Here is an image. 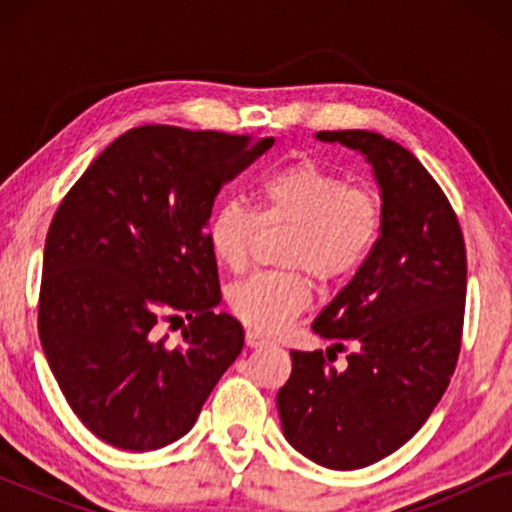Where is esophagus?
<instances>
[{
  "label": "esophagus",
  "instance_id": "1",
  "mask_svg": "<svg viewBox=\"0 0 512 512\" xmlns=\"http://www.w3.org/2000/svg\"><path fill=\"white\" fill-rule=\"evenodd\" d=\"M244 340H247V347H251V349L268 345V340H265L263 335H258L256 331H247V335H244Z\"/></svg>",
  "mask_w": 512,
  "mask_h": 512
}]
</instances>
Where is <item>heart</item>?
Returning <instances> with one entry per match:
<instances>
[{"mask_svg": "<svg viewBox=\"0 0 512 512\" xmlns=\"http://www.w3.org/2000/svg\"><path fill=\"white\" fill-rule=\"evenodd\" d=\"M256 212L226 200L207 221L214 261L242 272L263 228H286L277 263L286 270L261 272L228 291V310L249 331L277 333L310 305L312 277L338 284L366 263L382 233V200L375 188L345 177L312 158H300L265 174L256 188Z\"/></svg>", "mask_w": 512, "mask_h": 512, "instance_id": "1", "label": "heart"}]
</instances>
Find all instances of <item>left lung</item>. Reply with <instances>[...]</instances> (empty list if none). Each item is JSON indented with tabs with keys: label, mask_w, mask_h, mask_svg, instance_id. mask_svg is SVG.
<instances>
[{
	"label": "left lung",
	"mask_w": 512,
	"mask_h": 512,
	"mask_svg": "<svg viewBox=\"0 0 512 512\" xmlns=\"http://www.w3.org/2000/svg\"><path fill=\"white\" fill-rule=\"evenodd\" d=\"M361 151L382 191V233L366 263L314 319L326 354L293 349L277 408L284 436L335 471L375 464L408 443L457 368L466 310V244L436 179L401 144L370 130H321ZM338 351L348 363H327Z\"/></svg>",
	"instance_id": "obj_1"
}]
</instances>
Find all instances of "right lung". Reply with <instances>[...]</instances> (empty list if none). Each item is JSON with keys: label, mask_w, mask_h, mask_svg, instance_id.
I'll list each match as a JSON object with an SVG mask.
<instances>
[{"label": "right lung", "mask_w": 512, "mask_h": 512, "mask_svg": "<svg viewBox=\"0 0 512 512\" xmlns=\"http://www.w3.org/2000/svg\"><path fill=\"white\" fill-rule=\"evenodd\" d=\"M275 139L139 125L114 139L55 212L44 247L39 338L83 426L149 452L191 431L244 345L216 314L207 221L221 186ZM189 324L179 346L163 320Z\"/></svg>", "instance_id": "right-lung-1"}]
</instances>
